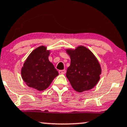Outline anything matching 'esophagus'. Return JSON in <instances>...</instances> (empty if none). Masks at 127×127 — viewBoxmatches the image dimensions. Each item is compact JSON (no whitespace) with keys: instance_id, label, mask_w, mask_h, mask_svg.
<instances>
[{"instance_id":"esophagus-1","label":"esophagus","mask_w":127,"mask_h":127,"mask_svg":"<svg viewBox=\"0 0 127 127\" xmlns=\"http://www.w3.org/2000/svg\"><path fill=\"white\" fill-rule=\"evenodd\" d=\"M60 74H64L65 73V70H60L59 71Z\"/></svg>"}]
</instances>
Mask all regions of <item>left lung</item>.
Instances as JSON below:
<instances>
[{
    "mask_svg": "<svg viewBox=\"0 0 127 127\" xmlns=\"http://www.w3.org/2000/svg\"><path fill=\"white\" fill-rule=\"evenodd\" d=\"M71 60L66 77L72 88L78 92L89 91L96 85L102 70L96 57L84 46L74 50L67 49Z\"/></svg>",
    "mask_w": 127,
    "mask_h": 127,
    "instance_id": "obj_1",
    "label": "left lung"
}]
</instances>
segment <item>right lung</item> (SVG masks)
I'll return each mask as SVG.
<instances>
[{
	"label": "right lung",
	"instance_id": "right-lung-1",
	"mask_svg": "<svg viewBox=\"0 0 127 127\" xmlns=\"http://www.w3.org/2000/svg\"><path fill=\"white\" fill-rule=\"evenodd\" d=\"M50 51L40 46L32 51L21 69L23 80L30 88L42 91L46 89L59 73L49 61Z\"/></svg>",
	"mask_w": 127,
	"mask_h": 127
}]
</instances>
